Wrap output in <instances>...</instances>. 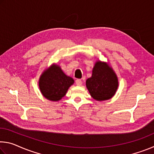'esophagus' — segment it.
Wrapping results in <instances>:
<instances>
[{
    "mask_svg": "<svg viewBox=\"0 0 154 154\" xmlns=\"http://www.w3.org/2000/svg\"><path fill=\"white\" fill-rule=\"evenodd\" d=\"M76 84L77 85H82V80H81V79H77L76 80Z\"/></svg>",
    "mask_w": 154,
    "mask_h": 154,
    "instance_id": "esophagus-1",
    "label": "esophagus"
}]
</instances>
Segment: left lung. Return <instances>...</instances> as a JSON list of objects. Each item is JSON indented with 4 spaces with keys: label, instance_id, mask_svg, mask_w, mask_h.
Masks as SVG:
<instances>
[{
    "label": "left lung",
    "instance_id": "1",
    "mask_svg": "<svg viewBox=\"0 0 154 154\" xmlns=\"http://www.w3.org/2000/svg\"><path fill=\"white\" fill-rule=\"evenodd\" d=\"M118 85V77L113 69L106 62L99 60L93 68L92 77L86 80V87L91 96L98 101L113 97Z\"/></svg>",
    "mask_w": 154,
    "mask_h": 154
}]
</instances>
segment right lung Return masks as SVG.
Instances as JSON below:
<instances>
[{
  "instance_id": "obj_1",
  "label": "right lung",
  "mask_w": 154,
  "mask_h": 154,
  "mask_svg": "<svg viewBox=\"0 0 154 154\" xmlns=\"http://www.w3.org/2000/svg\"><path fill=\"white\" fill-rule=\"evenodd\" d=\"M74 83L57 64H52L41 74L38 86L44 97L51 101H58L66 95L69 87Z\"/></svg>"
}]
</instances>
